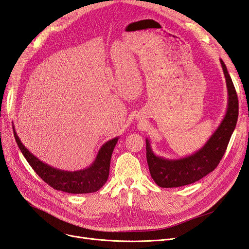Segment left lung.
<instances>
[{
  "label": "left lung",
  "instance_id": "1",
  "mask_svg": "<svg viewBox=\"0 0 249 249\" xmlns=\"http://www.w3.org/2000/svg\"><path fill=\"white\" fill-rule=\"evenodd\" d=\"M227 82L228 108L221 124L206 144L194 154L180 159H166L154 154L149 140L146 139V159L150 176L155 183L162 188H175L197 182L212 172L227 150L231 134L235 130L239 103L235 86L232 84L227 66L220 59Z\"/></svg>",
  "mask_w": 249,
  "mask_h": 249
}]
</instances>
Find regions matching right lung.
<instances>
[{
	"mask_svg": "<svg viewBox=\"0 0 249 249\" xmlns=\"http://www.w3.org/2000/svg\"><path fill=\"white\" fill-rule=\"evenodd\" d=\"M12 127L16 141L28 163L31 165L37 175L54 189L72 194L92 193L101 189L107 182L111 156L118 137L104 143L95 157V160L89 167L77 171H66L50 166L30 153L20 142L14 126Z\"/></svg>",
	"mask_w": 249,
	"mask_h": 249,
	"instance_id": "1",
	"label": "right lung"
}]
</instances>
